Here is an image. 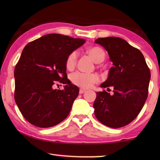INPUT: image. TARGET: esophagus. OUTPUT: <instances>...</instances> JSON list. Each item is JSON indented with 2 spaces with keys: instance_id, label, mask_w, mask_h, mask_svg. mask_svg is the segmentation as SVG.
Returning a JSON list of instances; mask_svg holds the SVG:
<instances>
[{
  "instance_id": "obj_1",
  "label": "esophagus",
  "mask_w": 160,
  "mask_h": 160,
  "mask_svg": "<svg viewBox=\"0 0 160 160\" xmlns=\"http://www.w3.org/2000/svg\"><path fill=\"white\" fill-rule=\"evenodd\" d=\"M86 91V90L85 89H80V91H79V93H80V94H82V93H84Z\"/></svg>"
}]
</instances>
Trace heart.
I'll use <instances>...</instances> for the list:
<instances>
[{
    "instance_id": "1",
    "label": "heart",
    "mask_w": 160,
    "mask_h": 160,
    "mask_svg": "<svg viewBox=\"0 0 160 160\" xmlns=\"http://www.w3.org/2000/svg\"><path fill=\"white\" fill-rule=\"evenodd\" d=\"M89 55L96 63H100L103 62L106 58V53L104 50L100 47H91L87 51ZM78 60V53L73 52L69 54L66 59V67L69 70L73 69L76 66ZM71 82L76 85L82 88H90L94 84L98 82L99 78L96 74L93 73H84L82 72H75L71 74L70 77Z\"/></svg>"
}]
</instances>
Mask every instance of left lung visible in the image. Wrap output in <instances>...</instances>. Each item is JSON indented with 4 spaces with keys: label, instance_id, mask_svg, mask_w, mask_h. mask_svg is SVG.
Wrapping results in <instances>:
<instances>
[{
    "label": "left lung",
    "instance_id": "obj_1",
    "mask_svg": "<svg viewBox=\"0 0 160 160\" xmlns=\"http://www.w3.org/2000/svg\"><path fill=\"white\" fill-rule=\"evenodd\" d=\"M95 42L104 47L113 62L107 80L100 85L113 89L97 93L93 108L102 124L120 128L130 124L140 113L148 93L151 71L140 50L120 38H100Z\"/></svg>",
    "mask_w": 160,
    "mask_h": 160
}]
</instances>
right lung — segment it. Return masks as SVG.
I'll return each instance as SVG.
<instances>
[{
  "instance_id": "add662e5",
  "label": "right lung",
  "mask_w": 160,
  "mask_h": 160,
  "mask_svg": "<svg viewBox=\"0 0 160 160\" xmlns=\"http://www.w3.org/2000/svg\"><path fill=\"white\" fill-rule=\"evenodd\" d=\"M84 42V39L50 33L23 49L14 69V99L29 123L49 128L68 116L79 89L67 78L66 59ZM57 82L65 84L64 90L54 89Z\"/></svg>"
}]
</instances>
